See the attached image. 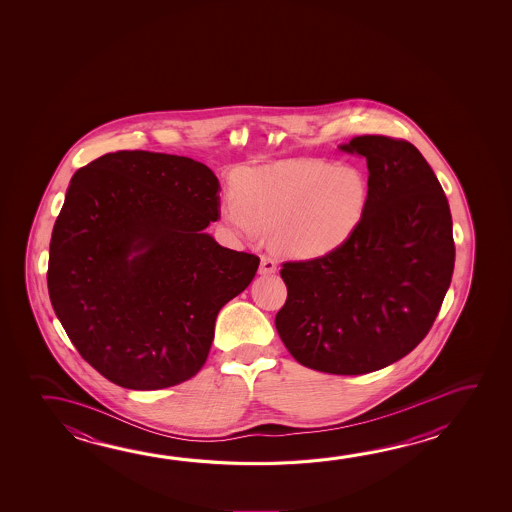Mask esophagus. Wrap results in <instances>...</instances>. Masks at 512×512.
<instances>
[{
	"label": "esophagus",
	"mask_w": 512,
	"mask_h": 512,
	"mask_svg": "<svg viewBox=\"0 0 512 512\" xmlns=\"http://www.w3.org/2000/svg\"><path fill=\"white\" fill-rule=\"evenodd\" d=\"M277 271V262L273 257H269V255H262L260 257V275H271V273H275Z\"/></svg>",
	"instance_id": "esophagus-1"
}]
</instances>
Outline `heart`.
<instances>
[{
    "label": "heart",
    "instance_id": "heart-1",
    "mask_svg": "<svg viewBox=\"0 0 512 512\" xmlns=\"http://www.w3.org/2000/svg\"><path fill=\"white\" fill-rule=\"evenodd\" d=\"M366 200L368 187L355 169L323 160H289L239 173L221 216L239 234L269 232L278 252L312 259L350 237Z\"/></svg>",
    "mask_w": 512,
    "mask_h": 512
}]
</instances>
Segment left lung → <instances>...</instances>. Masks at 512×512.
Instances as JSON below:
<instances>
[{
  "mask_svg": "<svg viewBox=\"0 0 512 512\" xmlns=\"http://www.w3.org/2000/svg\"><path fill=\"white\" fill-rule=\"evenodd\" d=\"M341 150L368 162L361 221L327 255L282 262L275 325L305 368L364 375L400 361L434 325L455 264L452 214L409 141L361 135Z\"/></svg>",
  "mask_w": 512,
  "mask_h": 512,
  "instance_id": "8db88e82",
  "label": "left lung"
}]
</instances>
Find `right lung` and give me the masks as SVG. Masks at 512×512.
Instances as JSON below:
<instances>
[{
  "instance_id": "1",
  "label": "right lung",
  "mask_w": 512,
  "mask_h": 512,
  "mask_svg": "<svg viewBox=\"0 0 512 512\" xmlns=\"http://www.w3.org/2000/svg\"><path fill=\"white\" fill-rule=\"evenodd\" d=\"M219 182L202 162L116 151L78 169L55 221L51 305L78 353L126 389L193 378L225 303L260 259L203 230L219 218Z\"/></svg>"
}]
</instances>
